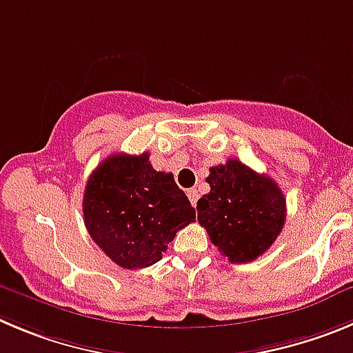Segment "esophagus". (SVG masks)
Masks as SVG:
<instances>
[{
    "instance_id": "34e87169",
    "label": "esophagus",
    "mask_w": 353,
    "mask_h": 353,
    "mask_svg": "<svg viewBox=\"0 0 353 353\" xmlns=\"http://www.w3.org/2000/svg\"><path fill=\"white\" fill-rule=\"evenodd\" d=\"M188 199L192 202V205H196V200H199V192L196 190H188Z\"/></svg>"
}]
</instances>
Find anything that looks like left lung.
Segmentation results:
<instances>
[{
    "label": "left lung",
    "mask_w": 353,
    "mask_h": 353,
    "mask_svg": "<svg viewBox=\"0 0 353 353\" xmlns=\"http://www.w3.org/2000/svg\"><path fill=\"white\" fill-rule=\"evenodd\" d=\"M209 172L210 192L196 202L199 223L228 261H254L284 228V193L272 177L235 158Z\"/></svg>",
    "instance_id": "obj_1"
}]
</instances>
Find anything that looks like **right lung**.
Segmentation results:
<instances>
[{
	"mask_svg": "<svg viewBox=\"0 0 353 353\" xmlns=\"http://www.w3.org/2000/svg\"><path fill=\"white\" fill-rule=\"evenodd\" d=\"M85 226L118 266L146 268L160 261L176 233L195 221V209L174 181L157 172L150 154H113L88 177Z\"/></svg>",
	"mask_w": 353,
	"mask_h": 353,
	"instance_id": "1",
	"label": "right lung"
}]
</instances>
